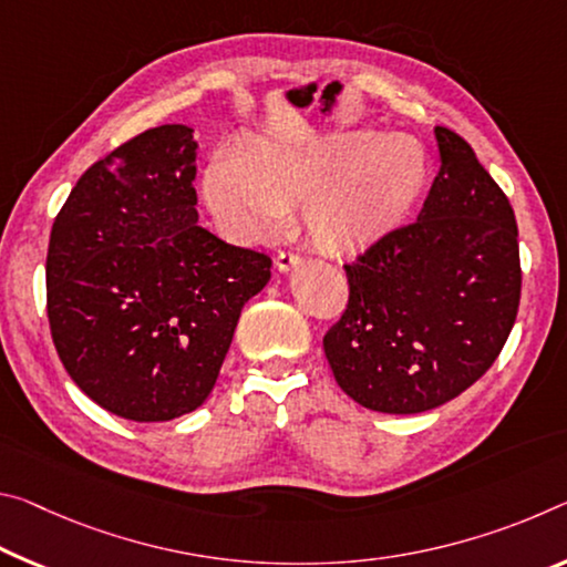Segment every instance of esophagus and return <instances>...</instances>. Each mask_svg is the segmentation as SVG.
Returning <instances> with one entry per match:
<instances>
[{
  "instance_id": "obj_1",
  "label": "esophagus",
  "mask_w": 567,
  "mask_h": 567,
  "mask_svg": "<svg viewBox=\"0 0 567 567\" xmlns=\"http://www.w3.org/2000/svg\"><path fill=\"white\" fill-rule=\"evenodd\" d=\"M300 262H302V255H300V251H292V249H285L275 257V265H277V269H280V272H290V269L298 267Z\"/></svg>"
}]
</instances>
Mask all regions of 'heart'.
<instances>
[{"label":"heart","mask_w":567,"mask_h":567,"mask_svg":"<svg viewBox=\"0 0 567 567\" xmlns=\"http://www.w3.org/2000/svg\"><path fill=\"white\" fill-rule=\"evenodd\" d=\"M429 164L409 136L365 131L302 141H255L217 156L204 174L214 217L247 237H269L302 206L310 239L330 255L358 251L406 217L424 192Z\"/></svg>","instance_id":"obj_1"}]
</instances>
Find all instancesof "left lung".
I'll list each match as a JSON object with an SVG mask.
<instances>
[{
    "mask_svg": "<svg viewBox=\"0 0 567 567\" xmlns=\"http://www.w3.org/2000/svg\"><path fill=\"white\" fill-rule=\"evenodd\" d=\"M442 168L419 219L346 265L348 305L322 348L361 406L421 413L480 381L519 308L517 221L460 133L436 125Z\"/></svg>",
    "mask_w": 567,
    "mask_h": 567,
    "instance_id": "8db88e82",
    "label": "left lung"
}]
</instances>
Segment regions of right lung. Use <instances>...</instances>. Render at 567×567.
<instances>
[{"instance_id":"add662e5","label":"right lung","mask_w":567,"mask_h":567,"mask_svg":"<svg viewBox=\"0 0 567 567\" xmlns=\"http://www.w3.org/2000/svg\"><path fill=\"white\" fill-rule=\"evenodd\" d=\"M196 148L182 123L138 133L78 178L50 231L60 361L97 406L143 424L202 406L272 267L199 227Z\"/></svg>"}]
</instances>
